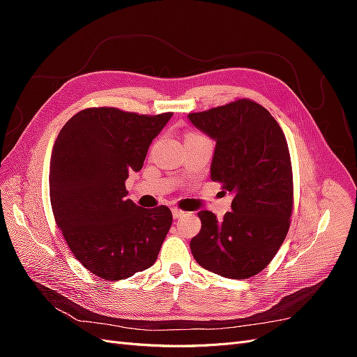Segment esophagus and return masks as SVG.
<instances>
[{"label": "esophagus", "mask_w": 357, "mask_h": 357, "mask_svg": "<svg viewBox=\"0 0 357 357\" xmlns=\"http://www.w3.org/2000/svg\"><path fill=\"white\" fill-rule=\"evenodd\" d=\"M185 211L183 210H180V208H172V215H174V219H181V218H185Z\"/></svg>", "instance_id": "obj_1"}]
</instances>
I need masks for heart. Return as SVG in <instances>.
<instances>
[{"label": "heart", "instance_id": "1", "mask_svg": "<svg viewBox=\"0 0 357 357\" xmlns=\"http://www.w3.org/2000/svg\"><path fill=\"white\" fill-rule=\"evenodd\" d=\"M193 135H199V134H195V132H190V134H188V137H193Z\"/></svg>", "mask_w": 357, "mask_h": 357}]
</instances>
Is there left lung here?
Segmentation results:
<instances>
[{"mask_svg":"<svg viewBox=\"0 0 357 357\" xmlns=\"http://www.w3.org/2000/svg\"><path fill=\"white\" fill-rule=\"evenodd\" d=\"M215 139L211 180L234 193L222 219L199 211L201 231L190 241L195 261L226 278H250L282 247L294 211V174L286 137L269 112L241 98L189 113Z\"/></svg>","mask_w":357,"mask_h":357,"instance_id":"obj_1","label":"left lung"}]
</instances>
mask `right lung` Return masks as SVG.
<instances>
[{"instance_id":"obj_1","label":"right lung","mask_w":357,"mask_h":357,"mask_svg":"<svg viewBox=\"0 0 357 357\" xmlns=\"http://www.w3.org/2000/svg\"><path fill=\"white\" fill-rule=\"evenodd\" d=\"M171 116L91 107L61 129L50 158L52 210L71 253L96 277L125 280L156 262L171 210L138 207L125 198V181L143 168Z\"/></svg>"}]
</instances>
